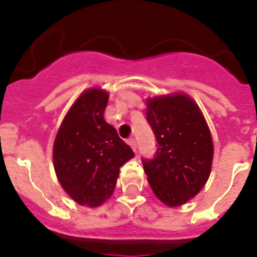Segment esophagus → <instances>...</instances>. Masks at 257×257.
Listing matches in <instances>:
<instances>
[{
  "mask_svg": "<svg viewBox=\"0 0 257 257\" xmlns=\"http://www.w3.org/2000/svg\"><path fill=\"white\" fill-rule=\"evenodd\" d=\"M127 143H128V145H130L131 148H133V151L136 152V149H138V145H136V140L131 138V139L127 140Z\"/></svg>",
  "mask_w": 257,
  "mask_h": 257,
  "instance_id": "esophagus-1",
  "label": "esophagus"
}]
</instances>
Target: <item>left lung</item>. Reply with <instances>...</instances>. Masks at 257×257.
Masks as SVG:
<instances>
[{
	"mask_svg": "<svg viewBox=\"0 0 257 257\" xmlns=\"http://www.w3.org/2000/svg\"><path fill=\"white\" fill-rule=\"evenodd\" d=\"M147 121L157 140L152 158H142L157 198L176 207L194 197L207 181L213 147L205 118L189 96L149 99Z\"/></svg>",
	"mask_w": 257,
	"mask_h": 257,
	"instance_id": "1",
	"label": "left lung"
}]
</instances>
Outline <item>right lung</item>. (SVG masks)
Here are the masks:
<instances>
[{"label": "right lung", "instance_id": "1", "mask_svg": "<svg viewBox=\"0 0 257 257\" xmlns=\"http://www.w3.org/2000/svg\"><path fill=\"white\" fill-rule=\"evenodd\" d=\"M108 92L92 88L70 108L54 143V167L61 187L77 203L96 207L113 194L130 145L104 119Z\"/></svg>", "mask_w": 257, "mask_h": 257}]
</instances>
